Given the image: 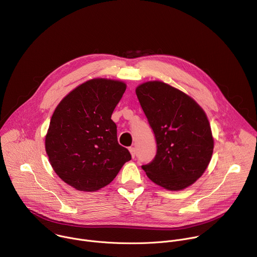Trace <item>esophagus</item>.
I'll return each mask as SVG.
<instances>
[{"label": "esophagus", "mask_w": 257, "mask_h": 257, "mask_svg": "<svg viewBox=\"0 0 257 257\" xmlns=\"http://www.w3.org/2000/svg\"><path fill=\"white\" fill-rule=\"evenodd\" d=\"M129 152H130L132 158L134 159V158H135V155H136V150H135L134 148H129Z\"/></svg>", "instance_id": "34e87169"}]
</instances>
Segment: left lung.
I'll list each match as a JSON object with an SVG mask.
<instances>
[{"label": "left lung", "instance_id": "left-lung-1", "mask_svg": "<svg viewBox=\"0 0 257 257\" xmlns=\"http://www.w3.org/2000/svg\"><path fill=\"white\" fill-rule=\"evenodd\" d=\"M136 95L157 141L155 159L142 169L168 190L190 186L202 176L213 152L204 111L190 96L162 81L140 84Z\"/></svg>", "mask_w": 257, "mask_h": 257}]
</instances>
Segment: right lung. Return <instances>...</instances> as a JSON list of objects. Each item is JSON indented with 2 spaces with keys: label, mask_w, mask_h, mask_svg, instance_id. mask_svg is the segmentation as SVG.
Returning <instances> with one entry per match:
<instances>
[{
  "label": "right lung",
  "mask_w": 257,
  "mask_h": 257,
  "mask_svg": "<svg viewBox=\"0 0 257 257\" xmlns=\"http://www.w3.org/2000/svg\"><path fill=\"white\" fill-rule=\"evenodd\" d=\"M126 84L95 78L67 94L56 107L46 136V152L56 174L80 191H96L111 183L129 151L118 143L111 119Z\"/></svg>",
  "instance_id": "right-lung-1"
}]
</instances>
